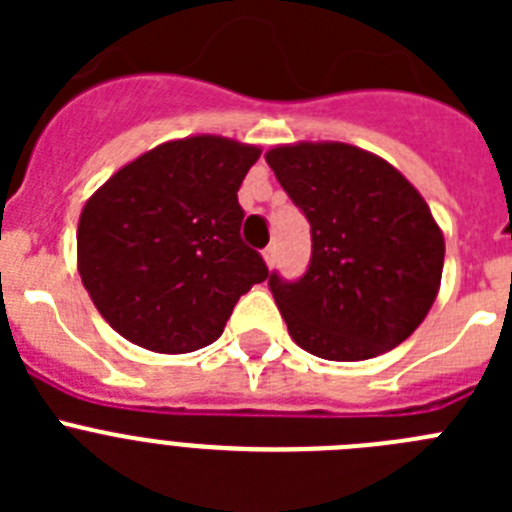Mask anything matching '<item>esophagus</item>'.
Segmentation results:
<instances>
[{"instance_id": "34e87169", "label": "esophagus", "mask_w": 512, "mask_h": 512, "mask_svg": "<svg viewBox=\"0 0 512 512\" xmlns=\"http://www.w3.org/2000/svg\"><path fill=\"white\" fill-rule=\"evenodd\" d=\"M264 261H266V266H269V269H274V266H277V246L264 248Z\"/></svg>"}]
</instances>
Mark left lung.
Returning a JSON list of instances; mask_svg holds the SVG:
<instances>
[{"mask_svg":"<svg viewBox=\"0 0 512 512\" xmlns=\"http://www.w3.org/2000/svg\"><path fill=\"white\" fill-rule=\"evenodd\" d=\"M266 164L312 233L305 277H269L292 341L328 361L400 346L436 302L446 253L418 189L384 158L336 140L271 148Z\"/></svg>","mask_w":512,"mask_h":512,"instance_id":"obj_1","label":"left lung"}]
</instances>
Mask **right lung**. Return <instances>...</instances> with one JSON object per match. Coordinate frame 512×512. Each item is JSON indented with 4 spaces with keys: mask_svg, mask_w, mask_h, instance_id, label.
Here are the masks:
<instances>
[{
    "mask_svg": "<svg viewBox=\"0 0 512 512\" xmlns=\"http://www.w3.org/2000/svg\"><path fill=\"white\" fill-rule=\"evenodd\" d=\"M259 146L223 135L166 140L92 194L76 266L94 307L130 343L189 354L220 338L235 302L269 277L241 241L238 189Z\"/></svg>",
    "mask_w": 512,
    "mask_h": 512,
    "instance_id": "right-lung-1",
    "label": "right lung"
}]
</instances>
